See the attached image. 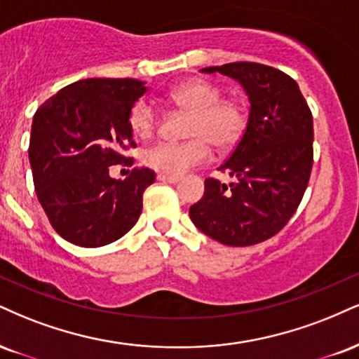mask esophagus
<instances>
[{"label": "esophagus", "instance_id": "34e87169", "mask_svg": "<svg viewBox=\"0 0 359 359\" xmlns=\"http://www.w3.org/2000/svg\"><path fill=\"white\" fill-rule=\"evenodd\" d=\"M157 179L161 180V182H165V184H175V182H179L180 177H177V175H167V174H158Z\"/></svg>", "mask_w": 359, "mask_h": 359}]
</instances>
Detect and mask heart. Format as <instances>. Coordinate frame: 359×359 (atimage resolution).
Segmentation results:
<instances>
[{"label":"heart","mask_w":359,"mask_h":359,"mask_svg":"<svg viewBox=\"0 0 359 359\" xmlns=\"http://www.w3.org/2000/svg\"><path fill=\"white\" fill-rule=\"evenodd\" d=\"M170 100L180 110L191 114L184 142H158L144 152V162L167 175H182L192 165L210 155V142L217 149H231L241 140L248 127V111L239 100L221 98V88L207 80H192L177 86ZM133 135L152 137L157 114L152 103L140 100L128 116Z\"/></svg>","instance_id":"1"}]
</instances>
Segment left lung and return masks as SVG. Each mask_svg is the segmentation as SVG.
I'll use <instances>...</instances> for the list:
<instances>
[{"label": "left lung", "instance_id": "8db88e82", "mask_svg": "<svg viewBox=\"0 0 359 359\" xmlns=\"http://www.w3.org/2000/svg\"><path fill=\"white\" fill-rule=\"evenodd\" d=\"M201 72L239 81L250 109L243 138L219 167L237 180L205 179L204 196L189 215L217 243L259 244L286 226L304 196L313 168V115L296 81L273 67L236 62Z\"/></svg>", "mask_w": 359, "mask_h": 359}]
</instances>
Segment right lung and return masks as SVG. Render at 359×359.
Wrapping results in <instances>:
<instances>
[{
  "label": "right lung",
  "instance_id": "1",
  "mask_svg": "<svg viewBox=\"0 0 359 359\" xmlns=\"http://www.w3.org/2000/svg\"><path fill=\"white\" fill-rule=\"evenodd\" d=\"M147 92L132 79H86L65 86L33 116L28 157L36 197L56 232L81 248H100L127 234L142 212L155 172L133 168L125 180L109 167L132 165L137 147L128 123Z\"/></svg>",
  "mask_w": 359,
  "mask_h": 359
}]
</instances>
